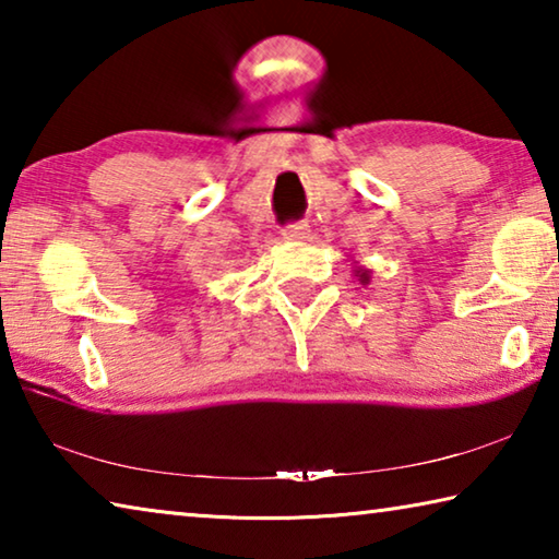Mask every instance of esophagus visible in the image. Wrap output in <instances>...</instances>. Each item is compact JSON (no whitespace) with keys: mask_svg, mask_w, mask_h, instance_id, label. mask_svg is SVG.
I'll return each mask as SVG.
<instances>
[{"mask_svg":"<svg viewBox=\"0 0 559 559\" xmlns=\"http://www.w3.org/2000/svg\"><path fill=\"white\" fill-rule=\"evenodd\" d=\"M283 239L288 241H308L310 239V226L308 224H288L286 229H283Z\"/></svg>","mask_w":559,"mask_h":559,"instance_id":"1","label":"esophagus"}]
</instances>
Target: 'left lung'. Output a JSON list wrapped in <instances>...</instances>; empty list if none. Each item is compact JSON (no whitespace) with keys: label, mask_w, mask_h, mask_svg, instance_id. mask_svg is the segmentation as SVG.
<instances>
[{"label":"left lung","mask_w":559,"mask_h":559,"mask_svg":"<svg viewBox=\"0 0 559 559\" xmlns=\"http://www.w3.org/2000/svg\"><path fill=\"white\" fill-rule=\"evenodd\" d=\"M355 276H357L359 283H362V286H367V283H370V271L362 269V266L355 269Z\"/></svg>","instance_id":"obj_1"}]
</instances>
